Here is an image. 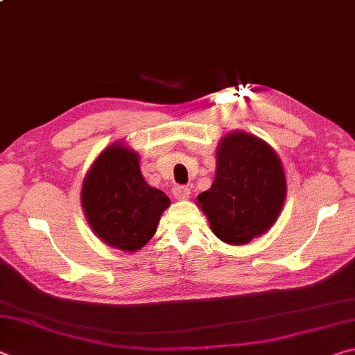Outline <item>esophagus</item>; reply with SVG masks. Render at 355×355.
Returning <instances> with one entry per match:
<instances>
[{"label":"esophagus","instance_id":"1","mask_svg":"<svg viewBox=\"0 0 355 355\" xmlns=\"http://www.w3.org/2000/svg\"><path fill=\"white\" fill-rule=\"evenodd\" d=\"M172 194L175 196V199H178V200H186V199H188V197H189L191 191H189L188 186L177 184V186H173V189H172Z\"/></svg>","mask_w":355,"mask_h":355}]
</instances>
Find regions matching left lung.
<instances>
[{
	"label": "left lung",
	"mask_w": 355,
	"mask_h": 355,
	"mask_svg": "<svg viewBox=\"0 0 355 355\" xmlns=\"http://www.w3.org/2000/svg\"><path fill=\"white\" fill-rule=\"evenodd\" d=\"M286 197V180L277 153L260 137L235 131L216 150L211 188L197 197L220 241L248 244L274 225Z\"/></svg>",
	"instance_id": "1"
}]
</instances>
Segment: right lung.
Segmentation results:
<instances>
[{"mask_svg":"<svg viewBox=\"0 0 355 355\" xmlns=\"http://www.w3.org/2000/svg\"><path fill=\"white\" fill-rule=\"evenodd\" d=\"M81 205L101 241L120 250L136 252L153 238L171 199L144 180L139 155L116 142L98 155L86 173Z\"/></svg>","mask_w":355,"mask_h":355,"instance_id":"right-lung-1","label":"right lung"}]
</instances>
